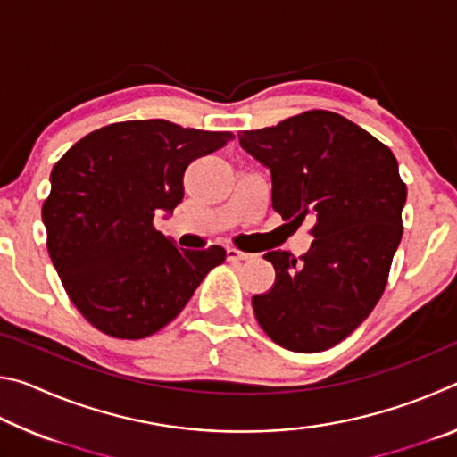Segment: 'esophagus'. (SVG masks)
Returning <instances> with one entry per match:
<instances>
[{"mask_svg": "<svg viewBox=\"0 0 457 457\" xmlns=\"http://www.w3.org/2000/svg\"><path fill=\"white\" fill-rule=\"evenodd\" d=\"M252 258H253V253L236 250V247H229V250H228V260L229 262H244V260H252Z\"/></svg>", "mask_w": 457, "mask_h": 457, "instance_id": "1", "label": "esophagus"}]
</instances>
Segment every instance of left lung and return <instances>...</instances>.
<instances>
[{"label": "left lung", "mask_w": 457, "mask_h": 457, "mask_svg": "<svg viewBox=\"0 0 457 457\" xmlns=\"http://www.w3.org/2000/svg\"><path fill=\"white\" fill-rule=\"evenodd\" d=\"M242 149L270 169L282 220L314 221L311 252H268L270 292L253 314L276 345L319 353L367 319L389 278L403 236L407 187L389 146L330 111H308L276 127L242 130Z\"/></svg>", "instance_id": "8db88e82"}]
</instances>
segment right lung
I'll return each instance as SVG.
<instances>
[{
	"mask_svg": "<svg viewBox=\"0 0 457 457\" xmlns=\"http://www.w3.org/2000/svg\"><path fill=\"white\" fill-rule=\"evenodd\" d=\"M231 138L163 119L114 122L80 138L54 165L42 207L48 253L92 327L114 338L154 335L226 260L221 245L179 250L153 220L181 204L189 163Z\"/></svg>",
	"mask_w": 457,
	"mask_h": 457,
	"instance_id": "obj_1",
	"label": "right lung"
}]
</instances>
